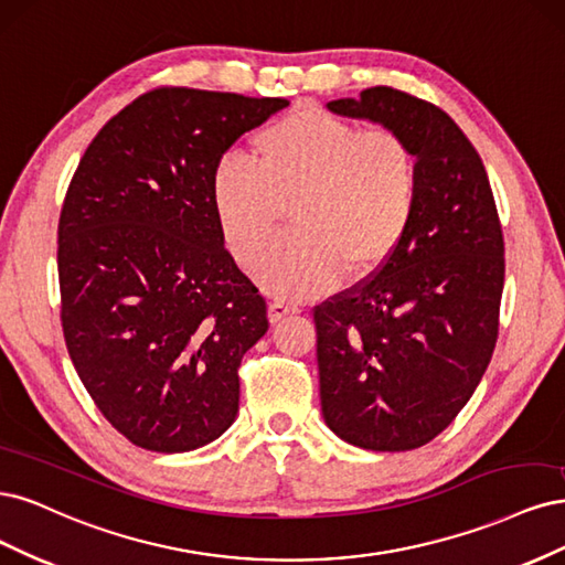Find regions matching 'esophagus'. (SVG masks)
I'll return each instance as SVG.
<instances>
[{
  "instance_id": "esophagus-1",
  "label": "esophagus",
  "mask_w": 565,
  "mask_h": 565,
  "mask_svg": "<svg viewBox=\"0 0 565 565\" xmlns=\"http://www.w3.org/2000/svg\"><path fill=\"white\" fill-rule=\"evenodd\" d=\"M298 312H300V307L294 305V302H288V300H275V302L269 305V319H271V323H277L284 317L298 315Z\"/></svg>"
}]
</instances>
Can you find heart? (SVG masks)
<instances>
[{
	"label": "heart",
	"mask_w": 565,
	"mask_h": 565,
	"mask_svg": "<svg viewBox=\"0 0 565 565\" xmlns=\"http://www.w3.org/2000/svg\"><path fill=\"white\" fill-rule=\"evenodd\" d=\"M250 161L215 163L211 204L242 267L260 260L288 211L294 234L260 265L281 298L323 294L342 271L373 275L413 225L420 169L411 142L387 126L359 131L319 107H298L253 138Z\"/></svg>",
	"instance_id": "1"
}]
</instances>
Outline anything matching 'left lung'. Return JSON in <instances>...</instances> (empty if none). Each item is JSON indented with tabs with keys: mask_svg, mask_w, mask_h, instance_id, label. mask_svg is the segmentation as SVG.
Here are the masks:
<instances>
[{
	"mask_svg": "<svg viewBox=\"0 0 565 565\" xmlns=\"http://www.w3.org/2000/svg\"><path fill=\"white\" fill-rule=\"evenodd\" d=\"M380 121L417 157L420 196L394 256L317 305L323 420L366 450H413L439 436L493 356L504 236L475 145L441 107L392 86L329 103Z\"/></svg>",
	"mask_w": 565,
	"mask_h": 565,
	"instance_id": "8db88e82",
	"label": "left lung"
}]
</instances>
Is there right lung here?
<instances>
[{"label": "right lung", "mask_w": 565, "mask_h": 565, "mask_svg": "<svg viewBox=\"0 0 565 565\" xmlns=\"http://www.w3.org/2000/svg\"><path fill=\"white\" fill-rule=\"evenodd\" d=\"M286 98L159 86L90 140L58 221L61 323L86 392L154 452L217 439L239 411L244 354L267 302L225 248L211 204L230 145Z\"/></svg>", "instance_id": "add662e5"}]
</instances>
